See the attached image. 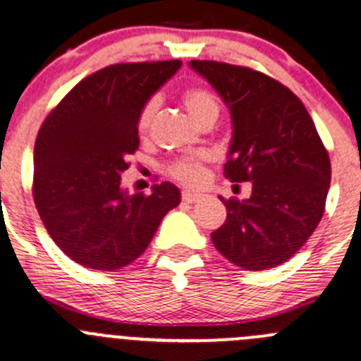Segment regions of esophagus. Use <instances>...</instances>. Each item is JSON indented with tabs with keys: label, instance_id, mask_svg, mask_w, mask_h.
<instances>
[{
	"label": "esophagus",
	"instance_id": "esophagus-1",
	"mask_svg": "<svg viewBox=\"0 0 361 361\" xmlns=\"http://www.w3.org/2000/svg\"><path fill=\"white\" fill-rule=\"evenodd\" d=\"M200 198V193H195V191H183V202H186V204H195V202H198Z\"/></svg>",
	"mask_w": 361,
	"mask_h": 361
}]
</instances>
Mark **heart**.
Listing matches in <instances>:
<instances>
[{
	"instance_id": "1",
	"label": "heart",
	"mask_w": 361,
	"mask_h": 361,
	"mask_svg": "<svg viewBox=\"0 0 361 361\" xmlns=\"http://www.w3.org/2000/svg\"><path fill=\"white\" fill-rule=\"evenodd\" d=\"M183 101L186 104L188 111L195 116L200 123L214 122L221 111L219 99L205 87H190L183 92ZM159 109V101L156 97H150L142 106L138 115V131L145 136L150 131L156 113ZM211 159L209 154H198V156L180 157V159L171 161L166 166V173L178 183L186 186H198L205 178V164Z\"/></svg>"
}]
</instances>
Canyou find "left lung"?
Wrapping results in <instances>:
<instances>
[{
  "label": "left lung",
  "instance_id": "obj_1",
  "mask_svg": "<svg viewBox=\"0 0 361 361\" xmlns=\"http://www.w3.org/2000/svg\"><path fill=\"white\" fill-rule=\"evenodd\" d=\"M230 108L234 133L223 175L252 180L248 200L221 198L226 219L211 234L235 266L262 271L289 260L324 214L328 150L303 102L280 81L241 65L191 60Z\"/></svg>",
  "mask_w": 361,
  "mask_h": 361
}]
</instances>
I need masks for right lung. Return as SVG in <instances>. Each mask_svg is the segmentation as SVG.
Listing matches in <instances>:
<instances>
[{"label":"right lung","instance_id":"1","mask_svg":"<svg viewBox=\"0 0 361 361\" xmlns=\"http://www.w3.org/2000/svg\"><path fill=\"white\" fill-rule=\"evenodd\" d=\"M183 61L115 63L87 75L44 120L33 154V200L58 248L90 269L138 259L180 193L170 183L127 197L120 173L140 147L138 115Z\"/></svg>","mask_w":361,"mask_h":361}]
</instances>
